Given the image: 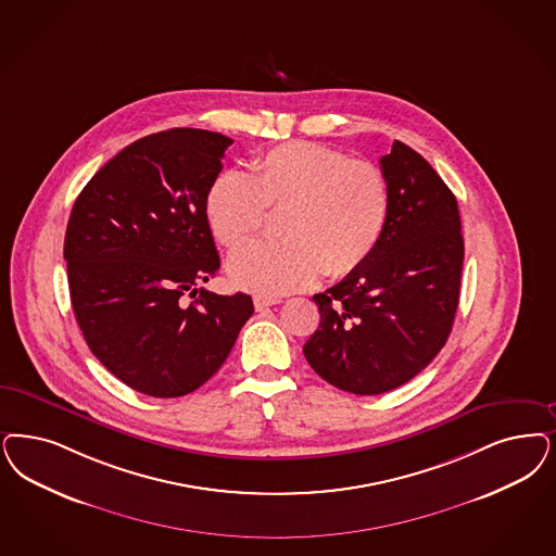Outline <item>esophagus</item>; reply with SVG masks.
I'll return each mask as SVG.
<instances>
[{"label":"esophagus","mask_w":556,"mask_h":556,"mask_svg":"<svg viewBox=\"0 0 556 556\" xmlns=\"http://www.w3.org/2000/svg\"><path fill=\"white\" fill-rule=\"evenodd\" d=\"M283 300L281 298H254V307H256V312H263V309H267L270 306H277V304H281Z\"/></svg>","instance_id":"1"}]
</instances>
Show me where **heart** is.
Masks as SVG:
<instances>
[{
    "mask_svg": "<svg viewBox=\"0 0 556 556\" xmlns=\"http://www.w3.org/2000/svg\"><path fill=\"white\" fill-rule=\"evenodd\" d=\"M250 176L219 174L205 197L215 240L238 249L286 211V240L254 242L231 254L236 288L258 295L306 289L320 277H345L380 247L392 215L388 176L371 162L312 141H288L261 153Z\"/></svg>",
    "mask_w": 556,
    "mask_h": 556,
    "instance_id": "obj_1",
    "label": "heart"
}]
</instances>
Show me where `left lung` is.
Masks as SVG:
<instances>
[{"label":"left lung","mask_w":556,"mask_h":556,"mask_svg":"<svg viewBox=\"0 0 556 556\" xmlns=\"http://www.w3.org/2000/svg\"><path fill=\"white\" fill-rule=\"evenodd\" d=\"M392 215L374 256L316 293L320 325L304 355L351 394H382L413 380L445 345L459 300L464 238L458 201L403 141L380 160Z\"/></svg>","instance_id":"obj_1"}]
</instances>
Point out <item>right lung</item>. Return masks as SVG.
<instances>
[{"instance_id":"add662e5","label":"right lung","mask_w":556,"mask_h":556,"mask_svg":"<svg viewBox=\"0 0 556 556\" xmlns=\"http://www.w3.org/2000/svg\"><path fill=\"white\" fill-rule=\"evenodd\" d=\"M231 143L203 129L141 137L90 178L70 215L63 256L77 325L98 362L141 394L203 386L254 312L247 293L194 288L219 268L205 197Z\"/></svg>"}]
</instances>
